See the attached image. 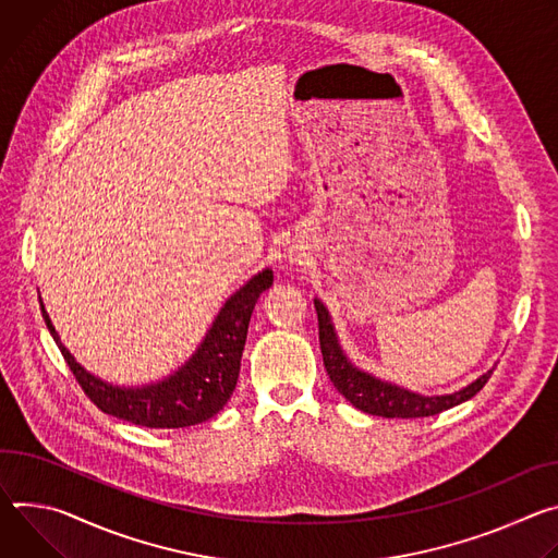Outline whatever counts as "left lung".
Returning a JSON list of instances; mask_svg holds the SVG:
<instances>
[{
	"label": "left lung",
	"instance_id": "1",
	"mask_svg": "<svg viewBox=\"0 0 558 558\" xmlns=\"http://www.w3.org/2000/svg\"><path fill=\"white\" fill-rule=\"evenodd\" d=\"M315 307L319 317V343H322V354H324L328 377L339 390V395H343L356 410L365 414L386 416V418H418V416L439 414L444 410H450L472 399L487 384L492 375V369H487V373L476 377L472 384L450 395L412 392L403 386L379 379L375 375L365 373V369L356 367L339 343L328 307L317 296H315Z\"/></svg>",
	"mask_w": 558,
	"mask_h": 558
}]
</instances>
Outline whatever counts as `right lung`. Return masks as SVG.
<instances>
[{
	"instance_id": "right-lung-1",
	"label": "right lung",
	"mask_w": 558,
	"mask_h": 558,
	"mask_svg": "<svg viewBox=\"0 0 558 558\" xmlns=\"http://www.w3.org/2000/svg\"><path fill=\"white\" fill-rule=\"evenodd\" d=\"M272 270L264 268L234 290L197 350L172 375L144 386H117L88 369L61 343L46 307L39 299L44 322L64 354L69 367L88 399L106 414L144 427H189L213 418L228 403L241 367L255 303L272 286Z\"/></svg>"
}]
</instances>
